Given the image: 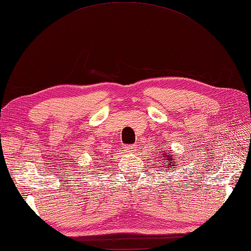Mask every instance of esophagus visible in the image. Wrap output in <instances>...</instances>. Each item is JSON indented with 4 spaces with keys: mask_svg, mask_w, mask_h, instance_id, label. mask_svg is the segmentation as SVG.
I'll return each instance as SVG.
<instances>
[{
    "mask_svg": "<svg viewBox=\"0 0 251 251\" xmlns=\"http://www.w3.org/2000/svg\"><path fill=\"white\" fill-rule=\"evenodd\" d=\"M123 150L126 153H133L134 151H137V146H134V144H126V146L123 147Z\"/></svg>",
    "mask_w": 251,
    "mask_h": 251,
    "instance_id": "esophagus-1",
    "label": "esophagus"
}]
</instances>
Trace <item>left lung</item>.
Instances as JSON below:
<instances>
[{"label": "left lung", "instance_id": "obj_1", "mask_svg": "<svg viewBox=\"0 0 251 251\" xmlns=\"http://www.w3.org/2000/svg\"><path fill=\"white\" fill-rule=\"evenodd\" d=\"M170 152H171V150H168L166 152L162 151L160 153V155H161L160 163H157V164L163 165V166H161V168H165V170L171 171V172H172L173 170H176V168L178 166V163H176L177 159H174L173 155L171 154Z\"/></svg>", "mask_w": 251, "mask_h": 251}]
</instances>
